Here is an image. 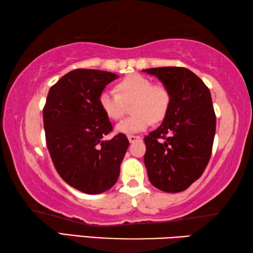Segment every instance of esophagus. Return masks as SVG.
Segmentation results:
<instances>
[{"label":"esophagus","mask_w":253,"mask_h":253,"mask_svg":"<svg viewBox=\"0 0 253 253\" xmlns=\"http://www.w3.org/2000/svg\"><path fill=\"white\" fill-rule=\"evenodd\" d=\"M142 138H140L139 136H135V135H129L128 136V140H129V143H135L137 142V140H140Z\"/></svg>","instance_id":"34e87169"}]
</instances>
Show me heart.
Masks as SVG:
<instances>
[{
  "mask_svg": "<svg viewBox=\"0 0 253 253\" xmlns=\"http://www.w3.org/2000/svg\"><path fill=\"white\" fill-rule=\"evenodd\" d=\"M116 91L104 90L99 95V106L107 117L118 121L123 117L126 104L130 106L131 116L122 121L116 130L123 134H136L147 129L153 123L166 117L170 106V92L166 85L154 84L142 75H130L118 81Z\"/></svg>",
  "mask_w": 253,
  "mask_h": 253,
  "instance_id": "b5f03b06",
  "label": "heart"
}]
</instances>
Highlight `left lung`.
Masks as SVG:
<instances>
[{"label":"left lung","mask_w":253,"mask_h":253,"mask_svg":"<svg viewBox=\"0 0 253 253\" xmlns=\"http://www.w3.org/2000/svg\"><path fill=\"white\" fill-rule=\"evenodd\" d=\"M143 71L156 76L170 92V106L162 125L144 138L147 175L158 190L177 193L200 178L211 157L216 125L211 92L186 68Z\"/></svg>","instance_id":"8db88e82"}]
</instances>
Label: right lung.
<instances>
[{"mask_svg":"<svg viewBox=\"0 0 253 253\" xmlns=\"http://www.w3.org/2000/svg\"><path fill=\"white\" fill-rule=\"evenodd\" d=\"M118 76L95 69H75L50 88L43 108L46 147L63 181L85 194L113 187L128 148L126 135L110 140L113 130L99 106V95Z\"/></svg>","mask_w":253,"mask_h":253,"instance_id":"obj_1","label":"right lung"}]
</instances>
